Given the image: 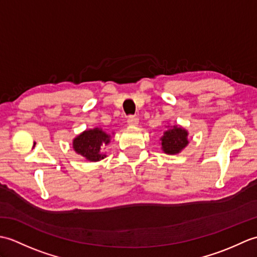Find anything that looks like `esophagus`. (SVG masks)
<instances>
[{
	"instance_id": "esophagus-1",
	"label": "esophagus",
	"mask_w": 257,
	"mask_h": 257,
	"mask_svg": "<svg viewBox=\"0 0 257 257\" xmlns=\"http://www.w3.org/2000/svg\"><path fill=\"white\" fill-rule=\"evenodd\" d=\"M127 122L129 125H137L138 122H139V119L136 117V116H133V114H130V116L128 117L127 119Z\"/></svg>"
}]
</instances>
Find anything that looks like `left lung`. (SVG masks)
I'll use <instances>...</instances> for the list:
<instances>
[{
    "label": "left lung",
    "instance_id": "obj_1",
    "mask_svg": "<svg viewBox=\"0 0 257 257\" xmlns=\"http://www.w3.org/2000/svg\"><path fill=\"white\" fill-rule=\"evenodd\" d=\"M187 136V132L180 127H173L172 129H169L161 138L163 151L169 155L179 154L189 143Z\"/></svg>",
    "mask_w": 257,
    "mask_h": 257
}]
</instances>
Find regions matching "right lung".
Instances as JSON below:
<instances>
[{"label":"right lung","mask_w":257,"mask_h":257,"mask_svg":"<svg viewBox=\"0 0 257 257\" xmlns=\"http://www.w3.org/2000/svg\"><path fill=\"white\" fill-rule=\"evenodd\" d=\"M110 136L103 133L101 129H90L80 134L73 141V147L77 154L85 157L89 161H99L103 156L100 155L101 147L108 145Z\"/></svg>","instance_id":"right-lung-1"}]
</instances>
